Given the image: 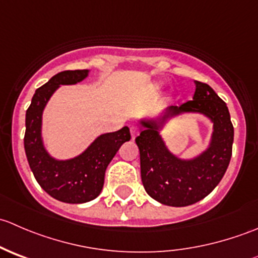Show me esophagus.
<instances>
[{
	"label": "esophagus",
	"instance_id": "34e87169",
	"mask_svg": "<svg viewBox=\"0 0 258 258\" xmlns=\"http://www.w3.org/2000/svg\"><path fill=\"white\" fill-rule=\"evenodd\" d=\"M130 131H131V136L132 139H135V137L139 135V127L136 126V124H132L131 127H130Z\"/></svg>",
	"mask_w": 258,
	"mask_h": 258
}]
</instances>
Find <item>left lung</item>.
Instances as JSON below:
<instances>
[{"label": "left lung", "instance_id": "left-lung-1", "mask_svg": "<svg viewBox=\"0 0 258 258\" xmlns=\"http://www.w3.org/2000/svg\"><path fill=\"white\" fill-rule=\"evenodd\" d=\"M195 83L194 100L168 108L158 121L142 122L145 128L136 137L146 192L167 206H189L205 199L220 183L232 156L233 126L227 106L207 83ZM181 112H201L214 122L209 150L195 160L173 156L157 131L166 119Z\"/></svg>", "mask_w": 258, "mask_h": 258}]
</instances>
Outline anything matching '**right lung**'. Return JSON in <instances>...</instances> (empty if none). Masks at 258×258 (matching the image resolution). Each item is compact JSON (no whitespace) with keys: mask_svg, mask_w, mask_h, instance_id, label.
<instances>
[{"mask_svg":"<svg viewBox=\"0 0 258 258\" xmlns=\"http://www.w3.org/2000/svg\"><path fill=\"white\" fill-rule=\"evenodd\" d=\"M88 75L87 70L62 71L37 88L26 111L23 144L28 165L36 181L53 199L66 204L92 201L102 191L108 163L123 142L130 141L128 127L101 135L79 157L57 161L49 157L41 140L42 111L59 85H74Z\"/></svg>","mask_w":258,"mask_h":258,"instance_id":"add662e5","label":"right lung"}]
</instances>
